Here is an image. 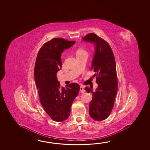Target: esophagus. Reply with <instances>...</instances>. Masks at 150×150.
Instances as JSON below:
<instances>
[{
    "label": "esophagus",
    "instance_id": "esophagus-1",
    "mask_svg": "<svg viewBox=\"0 0 150 150\" xmlns=\"http://www.w3.org/2000/svg\"><path fill=\"white\" fill-rule=\"evenodd\" d=\"M80 91H81V93H84L85 89H84V87L83 86H81V87H80Z\"/></svg>",
    "mask_w": 150,
    "mask_h": 150
}]
</instances>
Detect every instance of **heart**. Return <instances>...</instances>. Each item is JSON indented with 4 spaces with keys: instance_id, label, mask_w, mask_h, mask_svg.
Masks as SVG:
<instances>
[{
    "instance_id": "b5f03b06",
    "label": "heart",
    "mask_w": 150,
    "mask_h": 150,
    "mask_svg": "<svg viewBox=\"0 0 150 150\" xmlns=\"http://www.w3.org/2000/svg\"><path fill=\"white\" fill-rule=\"evenodd\" d=\"M83 51V50H79V51H78V52H79Z\"/></svg>"
}]
</instances>
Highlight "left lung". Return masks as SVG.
<instances>
[{
  "label": "left lung",
  "instance_id": "1",
  "mask_svg": "<svg viewBox=\"0 0 150 150\" xmlns=\"http://www.w3.org/2000/svg\"><path fill=\"white\" fill-rule=\"evenodd\" d=\"M85 42L95 45V54L91 69L95 72L98 87L93 92L92 89L85 88L91 93L92 100L89 104V113L91 118L96 121L108 118L112 110L118 91L115 59L113 52L108 43L95 33H89L82 38Z\"/></svg>",
  "mask_w": 150,
  "mask_h": 150
}]
</instances>
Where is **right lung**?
Masks as SVG:
<instances>
[{
    "mask_svg": "<svg viewBox=\"0 0 150 150\" xmlns=\"http://www.w3.org/2000/svg\"><path fill=\"white\" fill-rule=\"evenodd\" d=\"M75 42L54 38L46 42L37 55L34 76L40 102L47 114L57 122L69 118L80 89L79 84L74 83L61 88L57 76L62 67V53Z\"/></svg>",
    "mask_w": 150,
    "mask_h": 150,
    "instance_id": "add662e5",
    "label": "right lung"
}]
</instances>
